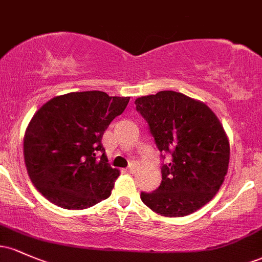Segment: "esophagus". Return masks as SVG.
<instances>
[{
	"label": "esophagus",
	"mask_w": 262,
	"mask_h": 262,
	"mask_svg": "<svg viewBox=\"0 0 262 262\" xmlns=\"http://www.w3.org/2000/svg\"><path fill=\"white\" fill-rule=\"evenodd\" d=\"M128 172H133V171H134V165L133 164H132V165H129V167H128Z\"/></svg>",
	"instance_id": "34e87169"
}]
</instances>
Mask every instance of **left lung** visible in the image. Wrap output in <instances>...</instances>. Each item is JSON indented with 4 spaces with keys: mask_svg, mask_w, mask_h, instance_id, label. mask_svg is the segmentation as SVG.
Wrapping results in <instances>:
<instances>
[{
    "mask_svg": "<svg viewBox=\"0 0 262 262\" xmlns=\"http://www.w3.org/2000/svg\"><path fill=\"white\" fill-rule=\"evenodd\" d=\"M137 111L165 159L162 180L152 192H141L145 206L164 217H183L208 203L224 181L230 148L223 125L208 106L175 91L135 100Z\"/></svg>",
    "mask_w": 262,
    "mask_h": 262,
    "instance_id": "left-lung-1",
    "label": "left lung"
}]
</instances>
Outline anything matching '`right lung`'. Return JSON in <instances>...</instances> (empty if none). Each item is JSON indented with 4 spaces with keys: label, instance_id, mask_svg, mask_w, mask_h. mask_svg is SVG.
Instances as JSON below:
<instances>
[{
    "label": "right lung",
    "instance_id": "1",
    "mask_svg": "<svg viewBox=\"0 0 262 262\" xmlns=\"http://www.w3.org/2000/svg\"><path fill=\"white\" fill-rule=\"evenodd\" d=\"M128 102L129 97L85 91L58 96L39 108L23 150L33 185L48 201L85 209L111 196L119 171L108 164L102 137Z\"/></svg>",
    "mask_w": 262,
    "mask_h": 262
}]
</instances>
